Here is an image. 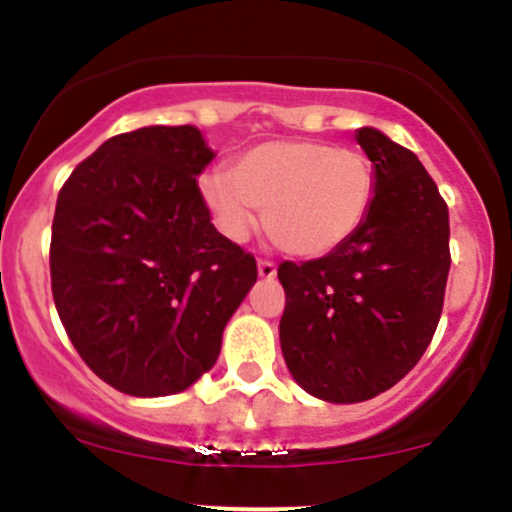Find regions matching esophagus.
Listing matches in <instances>:
<instances>
[{
	"instance_id": "obj_1",
	"label": "esophagus",
	"mask_w": 512,
	"mask_h": 512,
	"mask_svg": "<svg viewBox=\"0 0 512 512\" xmlns=\"http://www.w3.org/2000/svg\"><path fill=\"white\" fill-rule=\"evenodd\" d=\"M257 272H260L262 280H275L277 265L272 260H260L257 262Z\"/></svg>"
}]
</instances>
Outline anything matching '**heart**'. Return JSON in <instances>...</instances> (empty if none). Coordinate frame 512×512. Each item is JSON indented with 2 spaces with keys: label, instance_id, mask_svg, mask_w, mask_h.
<instances>
[{
  "label": "heart",
  "instance_id": "b5f03b06",
  "mask_svg": "<svg viewBox=\"0 0 512 512\" xmlns=\"http://www.w3.org/2000/svg\"><path fill=\"white\" fill-rule=\"evenodd\" d=\"M200 193L230 240H245L257 210H265V230L277 247L322 257L364 225L376 178L371 160L356 148L282 138L245 151L232 170L205 175Z\"/></svg>",
  "mask_w": 512,
  "mask_h": 512
}]
</instances>
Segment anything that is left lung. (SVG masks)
<instances>
[{
    "mask_svg": "<svg viewBox=\"0 0 512 512\" xmlns=\"http://www.w3.org/2000/svg\"><path fill=\"white\" fill-rule=\"evenodd\" d=\"M356 143L374 165L364 225L319 260L282 262L280 344L289 374L329 404L391 389L431 344L451 252L448 208L409 148L364 126Z\"/></svg>",
    "mask_w": 512,
    "mask_h": 512,
    "instance_id": "1",
    "label": "left lung"
}]
</instances>
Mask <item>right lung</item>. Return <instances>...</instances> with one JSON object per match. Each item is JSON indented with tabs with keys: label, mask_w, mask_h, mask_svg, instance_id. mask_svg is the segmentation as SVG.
<instances>
[{
	"label": "right lung",
	"mask_w": 512,
	"mask_h": 512,
	"mask_svg": "<svg viewBox=\"0 0 512 512\" xmlns=\"http://www.w3.org/2000/svg\"><path fill=\"white\" fill-rule=\"evenodd\" d=\"M195 126L121 133L76 165L51 225V292L71 344L128 396H170L215 366L255 257L210 223Z\"/></svg>",
	"instance_id": "add662e5"
}]
</instances>
